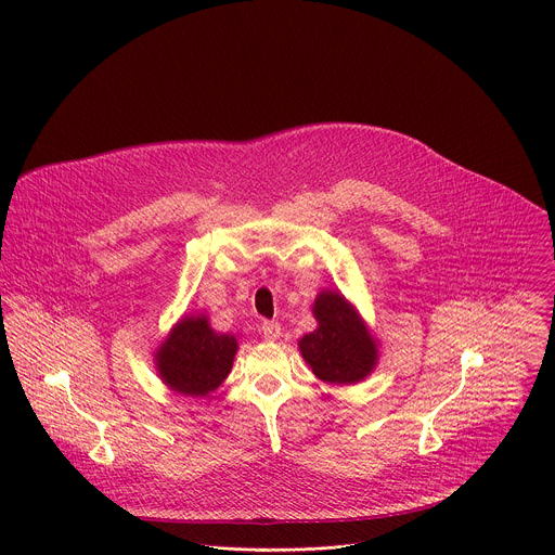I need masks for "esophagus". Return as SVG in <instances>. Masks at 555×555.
<instances>
[{
	"label": "esophagus",
	"mask_w": 555,
	"mask_h": 555,
	"mask_svg": "<svg viewBox=\"0 0 555 555\" xmlns=\"http://www.w3.org/2000/svg\"><path fill=\"white\" fill-rule=\"evenodd\" d=\"M259 331H261L263 339H268V341H274V339H279V337H281V324H279V322H270V320H266V322H261Z\"/></svg>",
	"instance_id": "esophagus-1"
}]
</instances>
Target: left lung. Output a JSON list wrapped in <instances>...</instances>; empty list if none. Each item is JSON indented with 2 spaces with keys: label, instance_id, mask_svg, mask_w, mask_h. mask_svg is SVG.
<instances>
[{
  "label": "left lung",
  "instance_id": "obj_1",
  "mask_svg": "<svg viewBox=\"0 0 555 555\" xmlns=\"http://www.w3.org/2000/svg\"><path fill=\"white\" fill-rule=\"evenodd\" d=\"M313 313L320 326L298 344L313 374L331 385L363 380L378 359L376 341L363 320L335 292H322Z\"/></svg>",
  "mask_w": 555,
  "mask_h": 555
}]
</instances>
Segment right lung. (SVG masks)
I'll return each mask as SVG.
<instances>
[{
  "instance_id": "right-lung-1",
  "label": "right lung",
  "mask_w": 555,
  "mask_h": 555,
  "mask_svg": "<svg viewBox=\"0 0 555 555\" xmlns=\"http://www.w3.org/2000/svg\"><path fill=\"white\" fill-rule=\"evenodd\" d=\"M237 341L209 328L205 315L183 318L157 350L164 383L185 396H207L229 376Z\"/></svg>"
}]
</instances>
